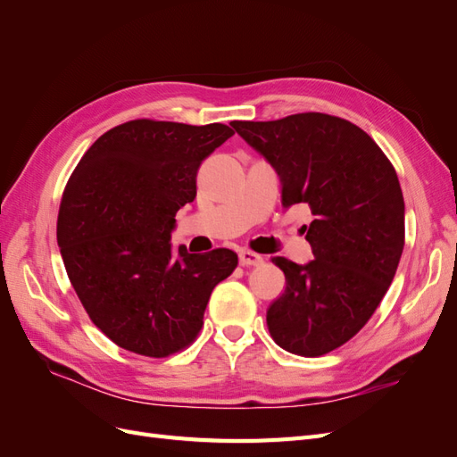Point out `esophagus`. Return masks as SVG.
Returning <instances> with one entry per match:
<instances>
[{"label":"esophagus","mask_w":457,"mask_h":457,"mask_svg":"<svg viewBox=\"0 0 457 457\" xmlns=\"http://www.w3.org/2000/svg\"><path fill=\"white\" fill-rule=\"evenodd\" d=\"M238 261H240L242 267H259L261 262H262V257L253 253V252L244 250V252L238 253Z\"/></svg>","instance_id":"obj_1"}]
</instances>
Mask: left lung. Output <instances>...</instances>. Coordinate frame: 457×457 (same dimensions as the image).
Instances as JSON below:
<instances>
[{"label": "left lung", "mask_w": 457, "mask_h": 457, "mask_svg": "<svg viewBox=\"0 0 457 457\" xmlns=\"http://www.w3.org/2000/svg\"><path fill=\"white\" fill-rule=\"evenodd\" d=\"M282 183V205L314 215V259L272 257L286 276L267 324L282 349L320 356L347 343L389 289L404 250V198L396 171L354 123L320 112L232 121Z\"/></svg>", "instance_id": "8db88e82"}]
</instances>
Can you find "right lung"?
<instances>
[{
    "label": "right lung",
    "mask_w": 457,
    "mask_h": 457,
    "mask_svg": "<svg viewBox=\"0 0 457 457\" xmlns=\"http://www.w3.org/2000/svg\"><path fill=\"white\" fill-rule=\"evenodd\" d=\"M232 135L223 123L133 120L101 135L68 181L61 255L93 324L118 347L154 358L185 349L213 287L237 269L225 247L200 255L171 245L200 163Z\"/></svg>",
    "instance_id": "1"
}]
</instances>
